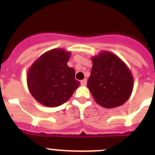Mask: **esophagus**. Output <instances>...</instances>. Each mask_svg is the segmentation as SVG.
<instances>
[{"mask_svg":"<svg viewBox=\"0 0 155 155\" xmlns=\"http://www.w3.org/2000/svg\"><path fill=\"white\" fill-rule=\"evenodd\" d=\"M80 84H81V85L82 86H85V85L87 84V80L86 79H84V80H83L80 81Z\"/></svg>","mask_w":155,"mask_h":155,"instance_id":"obj_1","label":"esophagus"}]
</instances>
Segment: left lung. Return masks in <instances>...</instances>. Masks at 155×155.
Returning a JSON list of instances; mask_svg holds the SVG:
<instances>
[{"label": "left lung", "mask_w": 155, "mask_h": 155, "mask_svg": "<svg viewBox=\"0 0 155 155\" xmlns=\"http://www.w3.org/2000/svg\"><path fill=\"white\" fill-rule=\"evenodd\" d=\"M92 60L93 65L87 86L95 101L107 108L122 105L134 87L130 69L120 58L108 51L100 53Z\"/></svg>", "instance_id": "left-lung-1"}]
</instances>
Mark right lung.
Listing matches in <instances>:
<instances>
[{"mask_svg": "<svg viewBox=\"0 0 155 155\" xmlns=\"http://www.w3.org/2000/svg\"><path fill=\"white\" fill-rule=\"evenodd\" d=\"M70 56V52L63 49L51 50L30 67L28 88L38 102L47 107L59 106L68 101L80 86L74 68L68 66Z\"/></svg>", "mask_w": 155, "mask_h": 155, "instance_id": "1", "label": "right lung"}]
</instances>
